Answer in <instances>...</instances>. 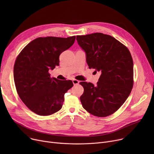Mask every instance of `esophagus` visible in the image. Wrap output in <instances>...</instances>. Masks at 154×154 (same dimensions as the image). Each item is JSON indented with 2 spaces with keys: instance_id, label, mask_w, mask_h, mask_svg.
I'll list each match as a JSON object with an SVG mask.
<instances>
[{
  "instance_id": "obj_1",
  "label": "esophagus",
  "mask_w": 154,
  "mask_h": 154,
  "mask_svg": "<svg viewBox=\"0 0 154 154\" xmlns=\"http://www.w3.org/2000/svg\"><path fill=\"white\" fill-rule=\"evenodd\" d=\"M72 82H73V84H74V85H78L80 82L79 81V80H76V79H74V80H72Z\"/></svg>"
}]
</instances>
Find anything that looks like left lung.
<instances>
[{"label":"left lung","instance_id":"8db88e82","mask_svg":"<svg viewBox=\"0 0 154 154\" xmlns=\"http://www.w3.org/2000/svg\"><path fill=\"white\" fill-rule=\"evenodd\" d=\"M77 43L85 52L90 69L100 72L97 85L82 82V107L100 117L117 111L128 98L133 87L134 63L128 48L117 39L102 33L77 35Z\"/></svg>","mask_w":154,"mask_h":154}]
</instances>
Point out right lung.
Wrapping results in <instances>:
<instances>
[{"mask_svg": "<svg viewBox=\"0 0 154 154\" xmlns=\"http://www.w3.org/2000/svg\"><path fill=\"white\" fill-rule=\"evenodd\" d=\"M75 36L38 37L19 54L14 67L16 90L22 101L39 116H49L61 109L64 94L72 87V80L51 78L48 70L59 66V56L67 50Z\"/></svg>", "mask_w": 154, "mask_h": 154, "instance_id": "1", "label": "right lung"}]
</instances>
